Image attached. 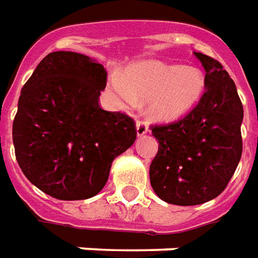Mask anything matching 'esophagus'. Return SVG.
<instances>
[{
    "label": "esophagus",
    "mask_w": 258,
    "mask_h": 258,
    "mask_svg": "<svg viewBox=\"0 0 258 258\" xmlns=\"http://www.w3.org/2000/svg\"><path fill=\"white\" fill-rule=\"evenodd\" d=\"M136 132H138V136H143V135H146V133L149 132V129H148V125H146V122L145 120H136Z\"/></svg>",
    "instance_id": "34e87169"
}]
</instances>
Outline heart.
<instances>
[{"instance_id": "obj_1", "label": "heart", "mask_w": 258, "mask_h": 258, "mask_svg": "<svg viewBox=\"0 0 258 258\" xmlns=\"http://www.w3.org/2000/svg\"><path fill=\"white\" fill-rule=\"evenodd\" d=\"M205 75L195 67L152 60L115 78L113 89L126 106L148 101L146 112L155 120H173L184 115L205 91Z\"/></svg>"}]
</instances>
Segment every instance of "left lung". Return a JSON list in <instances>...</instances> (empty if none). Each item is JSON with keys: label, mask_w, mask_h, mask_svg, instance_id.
I'll return each instance as SVG.
<instances>
[{"label": "left lung", "mask_w": 258, "mask_h": 258, "mask_svg": "<svg viewBox=\"0 0 258 258\" xmlns=\"http://www.w3.org/2000/svg\"><path fill=\"white\" fill-rule=\"evenodd\" d=\"M206 71V91L184 117L150 126L159 150L150 184L166 203L195 206L217 198L236 172L241 152L243 105L219 60L195 52Z\"/></svg>", "instance_id": "8db88e82"}]
</instances>
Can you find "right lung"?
I'll use <instances>...</instances> for the list:
<instances>
[{
    "label": "right lung",
    "instance_id": "obj_1",
    "mask_svg": "<svg viewBox=\"0 0 258 258\" xmlns=\"http://www.w3.org/2000/svg\"><path fill=\"white\" fill-rule=\"evenodd\" d=\"M106 69L82 53L51 52L21 91L12 142L22 173L59 200H84L106 184L112 162L136 139L132 117L98 103Z\"/></svg>",
    "mask_w": 258,
    "mask_h": 258
}]
</instances>
